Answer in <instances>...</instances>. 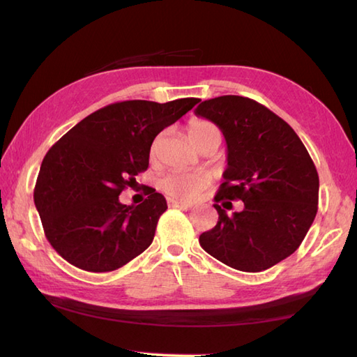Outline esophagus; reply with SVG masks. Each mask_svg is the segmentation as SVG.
I'll list each match as a JSON object with an SVG mask.
<instances>
[{
    "mask_svg": "<svg viewBox=\"0 0 357 357\" xmlns=\"http://www.w3.org/2000/svg\"><path fill=\"white\" fill-rule=\"evenodd\" d=\"M167 204H169V207H178V208H190L192 204L190 202H183V201H176V199H167Z\"/></svg>",
    "mask_w": 357,
    "mask_h": 357,
    "instance_id": "obj_1",
    "label": "esophagus"
}]
</instances>
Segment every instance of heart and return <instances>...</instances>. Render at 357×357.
Instances as JSON below:
<instances>
[{
	"label": "heart",
	"mask_w": 357,
	"mask_h": 357,
	"mask_svg": "<svg viewBox=\"0 0 357 357\" xmlns=\"http://www.w3.org/2000/svg\"><path fill=\"white\" fill-rule=\"evenodd\" d=\"M187 135L188 138H190V141L195 144V147L198 149L204 141L210 138V136L221 135V133H219L218 127L213 123H210V121L195 118L187 126ZM158 139L159 138H156L153 144H151V149H150L151 155H155ZM207 185H208V176L207 173L204 172L174 170V172L167 173L165 176L159 181V187H161L162 192L172 196V198L183 199V201L195 198V196Z\"/></svg>",
	"instance_id": "b5f03b06"
}]
</instances>
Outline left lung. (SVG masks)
<instances>
[{"instance_id": "1", "label": "left lung", "mask_w": 357, "mask_h": 357, "mask_svg": "<svg viewBox=\"0 0 357 357\" xmlns=\"http://www.w3.org/2000/svg\"><path fill=\"white\" fill-rule=\"evenodd\" d=\"M215 123L227 141V170L216 202H245L227 215L215 204L218 224L199 244L241 271L267 270L294 253L312 227L319 201L313 159L293 128L255 100L236 95L207 100L195 110Z\"/></svg>"}]
</instances>
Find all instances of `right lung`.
Returning a JSON list of instances; mask_svg holds the SVG:
<instances>
[{"label":"right lung","mask_w":357,"mask_h":357,"mask_svg":"<svg viewBox=\"0 0 357 357\" xmlns=\"http://www.w3.org/2000/svg\"><path fill=\"white\" fill-rule=\"evenodd\" d=\"M201 100L109 104L70 128L45 153L33 201L44 234L64 259L86 271L121 268L155 238L165 198L149 187L139 206L119 195L146 172L151 142Z\"/></svg>","instance_id":"right-lung-1"}]
</instances>
